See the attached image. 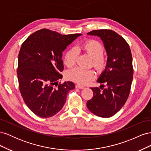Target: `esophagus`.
Segmentation results:
<instances>
[{
	"label": "esophagus",
	"instance_id": "esophagus-1",
	"mask_svg": "<svg viewBox=\"0 0 151 151\" xmlns=\"http://www.w3.org/2000/svg\"><path fill=\"white\" fill-rule=\"evenodd\" d=\"M76 88H79V89H84V87L83 86L80 85V84H76Z\"/></svg>",
	"mask_w": 151,
	"mask_h": 151
}]
</instances>
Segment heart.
Instances as JSON below:
<instances>
[{
    "label": "heart",
    "instance_id": "heart-1",
    "mask_svg": "<svg viewBox=\"0 0 151 151\" xmlns=\"http://www.w3.org/2000/svg\"><path fill=\"white\" fill-rule=\"evenodd\" d=\"M79 49L83 50L93 58V64L96 69L102 70L106 66L107 60L103 55L104 47L98 41L94 40L86 41L81 45ZM78 53L76 49L71 48L68 50L64 57L65 65L68 68L75 65ZM95 75V72L93 70H87L76 67L68 71L66 77L68 79L83 84L93 80Z\"/></svg>",
    "mask_w": 151,
    "mask_h": 151
}]
</instances>
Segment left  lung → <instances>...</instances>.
Listing matches in <instances>:
<instances>
[{"label":"left lung","mask_w":151,"mask_h":151,"mask_svg":"<svg viewBox=\"0 0 151 151\" xmlns=\"http://www.w3.org/2000/svg\"><path fill=\"white\" fill-rule=\"evenodd\" d=\"M88 35L100 37L108 60L97 81L103 84L91 88L93 96L87 102V107L95 115L109 118L120 110L129 98L134 74L130 48L124 38L111 29L93 30Z\"/></svg>","instance_id":"1"}]
</instances>
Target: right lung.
Instances as JSON below:
<instances>
[{"mask_svg": "<svg viewBox=\"0 0 151 151\" xmlns=\"http://www.w3.org/2000/svg\"><path fill=\"white\" fill-rule=\"evenodd\" d=\"M82 34L63 35L42 29L29 36L18 55L17 74L24 103L36 115L49 118L60 111L69 91L70 81L61 84L63 70L62 52Z\"/></svg>", "mask_w": 151, "mask_h": 151, "instance_id": "obj_1", "label": "right lung"}]
</instances>
